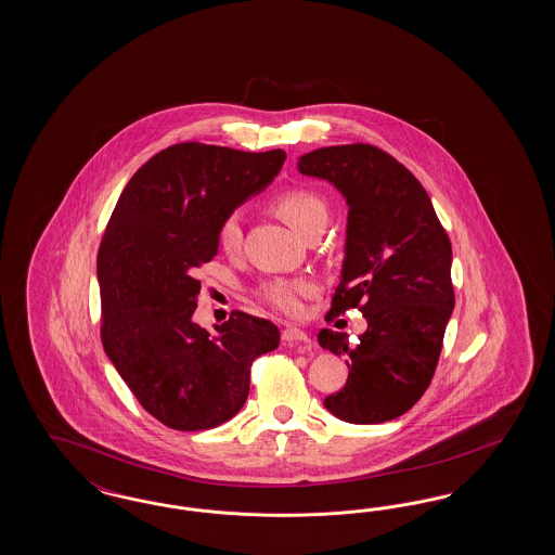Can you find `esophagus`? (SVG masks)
I'll return each instance as SVG.
<instances>
[{
  "label": "esophagus",
  "mask_w": 555,
  "mask_h": 555,
  "mask_svg": "<svg viewBox=\"0 0 555 555\" xmlns=\"http://www.w3.org/2000/svg\"><path fill=\"white\" fill-rule=\"evenodd\" d=\"M283 341L291 348H297V350H311V337L307 336L301 330L297 327H285L283 330Z\"/></svg>",
  "instance_id": "1"
}]
</instances>
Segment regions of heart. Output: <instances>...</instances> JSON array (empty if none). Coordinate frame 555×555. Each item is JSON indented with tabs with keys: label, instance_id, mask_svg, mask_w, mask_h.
<instances>
[{
	"label": "heart",
	"instance_id": "1",
	"mask_svg": "<svg viewBox=\"0 0 555 555\" xmlns=\"http://www.w3.org/2000/svg\"><path fill=\"white\" fill-rule=\"evenodd\" d=\"M274 209L286 223L305 235L311 228L327 223V205L318 193L293 186L283 191L274 199ZM219 246L228 254H234L242 244V218L240 214H230L221 221L218 232ZM313 293V285L309 281H293V279H272L260 286L258 295L262 301L269 302L276 311L286 315H297L301 311L302 297Z\"/></svg>",
	"mask_w": 555,
	"mask_h": 555
}]
</instances>
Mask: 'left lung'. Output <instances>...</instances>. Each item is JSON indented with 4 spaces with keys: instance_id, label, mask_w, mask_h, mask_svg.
<instances>
[{
    "instance_id": "8db88e82",
    "label": "left lung",
    "mask_w": 555,
    "mask_h": 555,
    "mask_svg": "<svg viewBox=\"0 0 555 555\" xmlns=\"http://www.w3.org/2000/svg\"><path fill=\"white\" fill-rule=\"evenodd\" d=\"M305 177L336 186L348 205L344 264L330 315L358 309L366 332L356 344L321 330L323 350L348 360V380L323 404L337 420H397L427 390L454 311L452 244L420 181L370 144L302 154Z\"/></svg>"
}]
</instances>
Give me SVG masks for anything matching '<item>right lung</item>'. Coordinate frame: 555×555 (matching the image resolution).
<instances>
[{
	"mask_svg": "<svg viewBox=\"0 0 555 555\" xmlns=\"http://www.w3.org/2000/svg\"><path fill=\"white\" fill-rule=\"evenodd\" d=\"M283 151L183 142L154 154L121 191L98 254L101 341L154 420L202 431L232 420L250 366L279 348V327L234 311L216 336L193 321L197 269L218 254L221 221L264 191Z\"/></svg>",
	"mask_w": 555,
	"mask_h": 555,
	"instance_id": "add662e5",
	"label": "right lung"
}]
</instances>
